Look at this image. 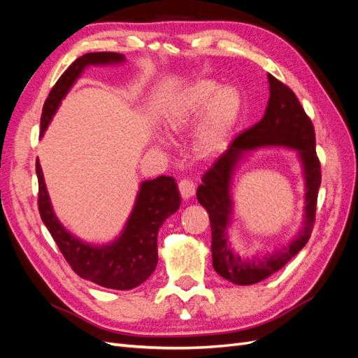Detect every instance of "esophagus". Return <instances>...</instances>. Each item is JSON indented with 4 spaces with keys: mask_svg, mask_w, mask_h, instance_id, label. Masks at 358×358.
<instances>
[{
    "mask_svg": "<svg viewBox=\"0 0 358 358\" xmlns=\"http://www.w3.org/2000/svg\"><path fill=\"white\" fill-rule=\"evenodd\" d=\"M179 192L182 199H191L194 194H196V185H194V182L189 180V179H182L179 182Z\"/></svg>",
    "mask_w": 358,
    "mask_h": 358,
    "instance_id": "obj_1",
    "label": "esophagus"
}]
</instances>
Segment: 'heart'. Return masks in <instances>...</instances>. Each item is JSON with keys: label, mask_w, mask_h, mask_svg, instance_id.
<instances>
[{"label": "heart", "mask_w": 358, "mask_h": 358, "mask_svg": "<svg viewBox=\"0 0 358 358\" xmlns=\"http://www.w3.org/2000/svg\"><path fill=\"white\" fill-rule=\"evenodd\" d=\"M242 95L230 85L218 88L212 79H200L187 86L164 116V127L170 133H180L197 121L192 137V149L200 158H210L229 143L239 122ZM159 143L162 140L157 137Z\"/></svg>", "instance_id": "b5f03b06"}]
</instances>
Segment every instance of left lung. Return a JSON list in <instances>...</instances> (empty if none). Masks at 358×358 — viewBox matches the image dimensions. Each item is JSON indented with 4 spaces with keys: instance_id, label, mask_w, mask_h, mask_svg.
I'll return each mask as SVG.
<instances>
[{
    "instance_id": "1",
    "label": "left lung",
    "mask_w": 358,
    "mask_h": 358,
    "mask_svg": "<svg viewBox=\"0 0 358 358\" xmlns=\"http://www.w3.org/2000/svg\"><path fill=\"white\" fill-rule=\"evenodd\" d=\"M268 79V103L262 121L233 140L229 149L204 173L197 188V200L208 210L212 230V264L216 273L236 285H252L282 268L309 241L318 189L321 166L315 152V131L296 94L272 74ZM287 147L298 150L306 178V215L299 233L273 252L243 257L231 246L228 229L232 220L231 182L240 161L251 150Z\"/></svg>"
}]
</instances>
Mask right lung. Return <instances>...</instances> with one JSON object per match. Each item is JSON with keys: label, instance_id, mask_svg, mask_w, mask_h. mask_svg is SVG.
Here are the masks:
<instances>
[{"label": "right lung", "instance_id": "1", "mask_svg": "<svg viewBox=\"0 0 358 358\" xmlns=\"http://www.w3.org/2000/svg\"><path fill=\"white\" fill-rule=\"evenodd\" d=\"M125 62L122 53L92 52L76 59L62 73L49 92L40 119V137L45 134L53 115L83 70L90 66H115ZM38 210L53 241L71 268L80 278L112 289H133L154 273L158 264V230L180 206L178 183L170 176H159L140 183L137 197L124 229L106 245H91L73 236L53 212L49 192L37 159Z\"/></svg>", "mask_w": 358, "mask_h": 358}]
</instances>
